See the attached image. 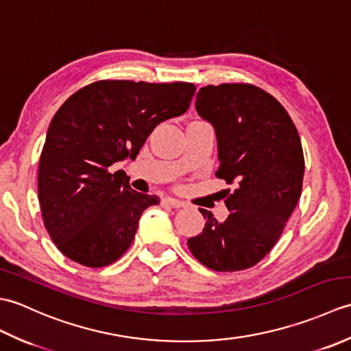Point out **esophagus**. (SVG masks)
Here are the masks:
<instances>
[{
  "label": "esophagus",
  "instance_id": "esophagus-1",
  "mask_svg": "<svg viewBox=\"0 0 351 351\" xmlns=\"http://www.w3.org/2000/svg\"><path fill=\"white\" fill-rule=\"evenodd\" d=\"M164 204H167V205L173 206V208H182V206H185V202H182V200L176 199V197H170V196L164 199Z\"/></svg>",
  "mask_w": 351,
  "mask_h": 351
}]
</instances>
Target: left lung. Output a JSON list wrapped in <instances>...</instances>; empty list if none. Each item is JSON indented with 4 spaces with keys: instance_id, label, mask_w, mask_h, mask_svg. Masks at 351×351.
Instances as JSON below:
<instances>
[{
    "instance_id": "obj_1",
    "label": "left lung",
    "mask_w": 351,
    "mask_h": 351,
    "mask_svg": "<svg viewBox=\"0 0 351 351\" xmlns=\"http://www.w3.org/2000/svg\"><path fill=\"white\" fill-rule=\"evenodd\" d=\"M196 110L217 137L215 176L235 184V190H226L230 214L225 221L199 208L205 228L190 238L189 247L214 271L245 270L274 247L299 202L304 173L300 136L280 102L253 84L202 87Z\"/></svg>"
}]
</instances>
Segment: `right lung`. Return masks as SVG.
<instances>
[{
    "label": "right lung",
    "instance_id": "1",
    "mask_svg": "<svg viewBox=\"0 0 351 351\" xmlns=\"http://www.w3.org/2000/svg\"><path fill=\"white\" fill-rule=\"evenodd\" d=\"M196 86L102 80L73 93L49 123L39 160L37 191L45 228L64 256L99 268L128 250L147 206L125 171L158 123L189 110Z\"/></svg>",
    "mask_w": 351,
    "mask_h": 351
}]
</instances>
